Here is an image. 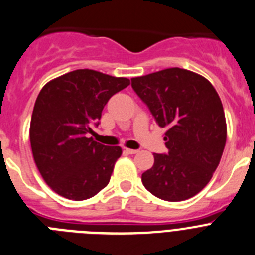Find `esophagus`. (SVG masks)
Listing matches in <instances>:
<instances>
[{
    "mask_svg": "<svg viewBox=\"0 0 255 255\" xmlns=\"http://www.w3.org/2000/svg\"><path fill=\"white\" fill-rule=\"evenodd\" d=\"M125 152L129 153V154H135V153H138L136 149H130V148H125Z\"/></svg>",
    "mask_w": 255,
    "mask_h": 255,
    "instance_id": "obj_1",
    "label": "esophagus"
}]
</instances>
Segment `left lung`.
Returning a JSON list of instances; mask_svg holds the SVG:
<instances>
[{"label":"left lung","instance_id":"1","mask_svg":"<svg viewBox=\"0 0 255 255\" xmlns=\"http://www.w3.org/2000/svg\"><path fill=\"white\" fill-rule=\"evenodd\" d=\"M131 87L166 128L167 154L154 153V163L141 175L148 191L180 202L209 182L227 138L225 111L213 85L190 70L171 67L131 79Z\"/></svg>","mask_w":255,"mask_h":255}]
</instances>
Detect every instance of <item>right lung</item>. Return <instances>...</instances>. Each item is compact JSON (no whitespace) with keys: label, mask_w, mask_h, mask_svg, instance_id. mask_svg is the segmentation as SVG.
Here are the masks:
<instances>
[{"label":"right lung","mask_w":255,"mask_h":255,"mask_svg":"<svg viewBox=\"0 0 255 255\" xmlns=\"http://www.w3.org/2000/svg\"><path fill=\"white\" fill-rule=\"evenodd\" d=\"M130 84L96 70L80 69L52 79L39 92L30 121V145L47 185L73 200L106 188L123 149L88 138L114 94Z\"/></svg>","instance_id":"right-lung-1"}]
</instances>
